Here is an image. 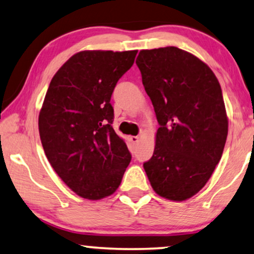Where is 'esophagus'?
<instances>
[{
  "mask_svg": "<svg viewBox=\"0 0 254 254\" xmlns=\"http://www.w3.org/2000/svg\"><path fill=\"white\" fill-rule=\"evenodd\" d=\"M130 140H131V143H132V144H137L138 142H139V137H138V136H131Z\"/></svg>",
  "mask_w": 254,
  "mask_h": 254,
  "instance_id": "1",
  "label": "esophagus"
}]
</instances>
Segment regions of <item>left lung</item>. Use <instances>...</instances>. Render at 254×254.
Listing matches in <instances>:
<instances>
[{
	"label": "left lung",
	"instance_id": "obj_1",
	"mask_svg": "<svg viewBox=\"0 0 254 254\" xmlns=\"http://www.w3.org/2000/svg\"><path fill=\"white\" fill-rule=\"evenodd\" d=\"M136 63L159 124L144 170L157 194L186 200L223 155L229 121L220 84L203 61L177 47L140 50Z\"/></svg>",
	"mask_w": 254,
	"mask_h": 254
}]
</instances>
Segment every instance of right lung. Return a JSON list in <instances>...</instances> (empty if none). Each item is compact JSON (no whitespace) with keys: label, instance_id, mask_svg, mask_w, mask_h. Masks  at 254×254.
<instances>
[{"label":"right lung","instance_id":"1","mask_svg":"<svg viewBox=\"0 0 254 254\" xmlns=\"http://www.w3.org/2000/svg\"><path fill=\"white\" fill-rule=\"evenodd\" d=\"M137 50H84L51 79L38 116L42 146L60 178L79 197L98 200L117 190L131 155L112 129L110 103Z\"/></svg>","mask_w":254,"mask_h":254}]
</instances>
